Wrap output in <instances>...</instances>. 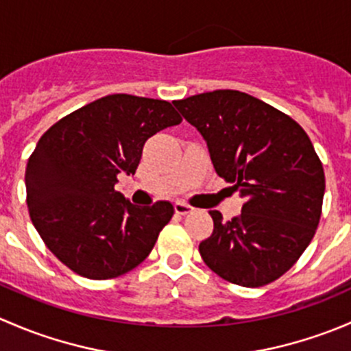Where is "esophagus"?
I'll return each mask as SVG.
<instances>
[{
    "label": "esophagus",
    "mask_w": 351,
    "mask_h": 351,
    "mask_svg": "<svg viewBox=\"0 0 351 351\" xmlns=\"http://www.w3.org/2000/svg\"><path fill=\"white\" fill-rule=\"evenodd\" d=\"M192 210H193V208L190 207V205L183 204V202H176V204H175V212H176V214L185 215V214H190V212H192Z\"/></svg>",
    "instance_id": "esophagus-1"
}]
</instances>
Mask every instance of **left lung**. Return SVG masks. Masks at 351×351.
<instances>
[{"mask_svg":"<svg viewBox=\"0 0 351 351\" xmlns=\"http://www.w3.org/2000/svg\"><path fill=\"white\" fill-rule=\"evenodd\" d=\"M207 143L215 173L232 183L241 214L222 221L198 246L205 265L224 280L261 287L277 280L316 232L324 171L302 127L265 101L215 90L173 101Z\"/></svg>","mask_w":351,"mask_h":351,"instance_id":"obj_1","label":"left lung"}]
</instances>
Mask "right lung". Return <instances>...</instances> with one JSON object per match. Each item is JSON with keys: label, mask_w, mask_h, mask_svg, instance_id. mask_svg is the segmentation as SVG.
Returning <instances> with one entry per match:
<instances>
[{"label": "right lung", "mask_w": 351, "mask_h": 351, "mask_svg": "<svg viewBox=\"0 0 351 351\" xmlns=\"http://www.w3.org/2000/svg\"><path fill=\"white\" fill-rule=\"evenodd\" d=\"M171 104L117 93L56 122L25 169L27 205L49 250L77 275L107 280L143 263L173 217L166 200L139 207L115 185L134 175L151 136L178 125Z\"/></svg>", "instance_id": "right-lung-1"}]
</instances>
